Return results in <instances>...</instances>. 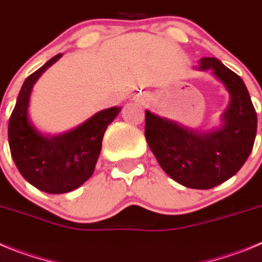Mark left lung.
<instances>
[{"label": "left lung", "instance_id": "8db88e82", "mask_svg": "<svg viewBox=\"0 0 262 262\" xmlns=\"http://www.w3.org/2000/svg\"><path fill=\"white\" fill-rule=\"evenodd\" d=\"M200 69L213 70L231 95L222 128L197 134L146 111L145 137L169 178L184 187L210 189L234 176L246 163L256 138L257 115L236 73L214 57L201 58Z\"/></svg>", "mask_w": 262, "mask_h": 262}]
</instances>
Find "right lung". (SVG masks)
Masks as SVG:
<instances>
[{
    "label": "right lung",
    "instance_id": "1",
    "mask_svg": "<svg viewBox=\"0 0 262 262\" xmlns=\"http://www.w3.org/2000/svg\"><path fill=\"white\" fill-rule=\"evenodd\" d=\"M52 57L26 78L9 120V146L20 175L43 192L60 194L78 188L95 169L104 132L121 108L100 111L63 136L46 138L28 121V99L41 73L61 57Z\"/></svg>",
    "mask_w": 262,
    "mask_h": 262
}]
</instances>
